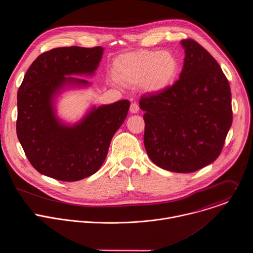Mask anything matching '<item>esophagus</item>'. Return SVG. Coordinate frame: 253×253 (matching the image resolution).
Listing matches in <instances>:
<instances>
[{
	"label": "esophagus",
	"instance_id": "esophagus-1",
	"mask_svg": "<svg viewBox=\"0 0 253 253\" xmlns=\"http://www.w3.org/2000/svg\"><path fill=\"white\" fill-rule=\"evenodd\" d=\"M130 111L131 113H137L139 111V106L136 102H132L130 105Z\"/></svg>",
	"mask_w": 253,
	"mask_h": 253
}]
</instances>
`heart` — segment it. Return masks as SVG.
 Masks as SVG:
<instances>
[{
    "instance_id": "b5f03b06",
    "label": "heart",
    "mask_w": 253,
    "mask_h": 253,
    "mask_svg": "<svg viewBox=\"0 0 253 253\" xmlns=\"http://www.w3.org/2000/svg\"><path fill=\"white\" fill-rule=\"evenodd\" d=\"M176 58L162 51H140L117 58L112 67L114 78L126 85L143 86L149 91L163 89L175 76Z\"/></svg>"
}]
</instances>
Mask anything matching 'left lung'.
I'll list each match as a JSON object with an SVG mask.
<instances>
[{"instance_id": "8db88e82", "label": "left lung", "mask_w": 253, "mask_h": 253, "mask_svg": "<svg viewBox=\"0 0 253 253\" xmlns=\"http://www.w3.org/2000/svg\"><path fill=\"white\" fill-rule=\"evenodd\" d=\"M185 49L179 79L139 101L145 111L144 145L157 166L197 171L220 155L232 124L231 91L219 64L193 39Z\"/></svg>"}]
</instances>
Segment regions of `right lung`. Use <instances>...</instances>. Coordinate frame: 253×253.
I'll return each instance as SVG.
<instances>
[{
    "mask_svg": "<svg viewBox=\"0 0 253 253\" xmlns=\"http://www.w3.org/2000/svg\"><path fill=\"white\" fill-rule=\"evenodd\" d=\"M102 54V47L55 48L41 54L26 72L17 96V136L32 166L43 175L71 182L97 172L127 117L128 100L94 108L72 127L55 117L52 98L56 92L67 82L88 84L65 76L93 74Z\"/></svg>",
    "mask_w": 253,
    "mask_h": 253,
    "instance_id": "1",
    "label": "right lung"
}]
</instances>
